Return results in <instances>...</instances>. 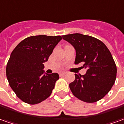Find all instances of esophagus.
Wrapping results in <instances>:
<instances>
[{"label":"esophagus","mask_w":124,"mask_h":124,"mask_svg":"<svg viewBox=\"0 0 124 124\" xmlns=\"http://www.w3.org/2000/svg\"><path fill=\"white\" fill-rule=\"evenodd\" d=\"M66 73H60V76H64V75H65Z\"/></svg>","instance_id":"obj_1"}]
</instances>
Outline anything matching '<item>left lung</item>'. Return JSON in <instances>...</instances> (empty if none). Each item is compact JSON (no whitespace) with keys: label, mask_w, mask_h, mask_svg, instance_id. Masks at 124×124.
Listing matches in <instances>:
<instances>
[{"label":"left lung","mask_w":124,"mask_h":124,"mask_svg":"<svg viewBox=\"0 0 124 124\" xmlns=\"http://www.w3.org/2000/svg\"><path fill=\"white\" fill-rule=\"evenodd\" d=\"M76 51L75 64H83L85 75L75 74V81L69 84L73 95L85 102H95L111 90L115 83L117 67L107 46L96 38L82 34L63 35Z\"/></svg>","instance_id":"left-lung-1"}]
</instances>
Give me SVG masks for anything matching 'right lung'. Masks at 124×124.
Instances as JSON below:
<instances>
[{"instance_id": "obj_1", "label": "right lung", "mask_w": 124, "mask_h": 124, "mask_svg": "<svg viewBox=\"0 0 124 124\" xmlns=\"http://www.w3.org/2000/svg\"><path fill=\"white\" fill-rule=\"evenodd\" d=\"M62 39L60 36H32L21 41L12 51L6 68L7 77L23 102L36 104L51 95L59 75L45 73L43 63Z\"/></svg>"}]
</instances>
